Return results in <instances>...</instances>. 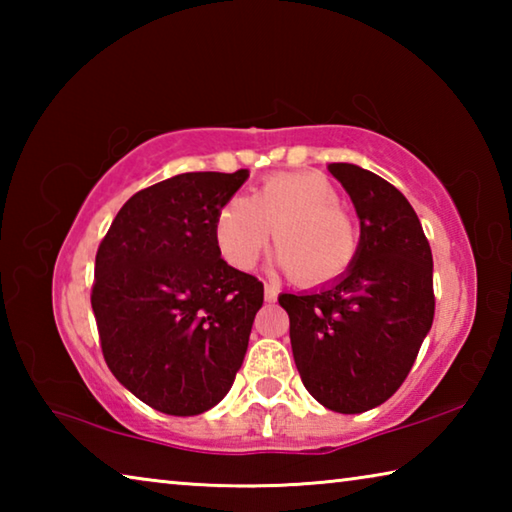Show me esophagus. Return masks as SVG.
<instances>
[{
    "mask_svg": "<svg viewBox=\"0 0 512 512\" xmlns=\"http://www.w3.org/2000/svg\"><path fill=\"white\" fill-rule=\"evenodd\" d=\"M277 293H280V287H277V284H273V282H266L264 284V298L268 302H275L277 300Z\"/></svg>",
    "mask_w": 512,
    "mask_h": 512,
    "instance_id": "1",
    "label": "esophagus"
}]
</instances>
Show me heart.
Returning a JSON list of instances; mask_svg holds the SVG:
<instances>
[{
  "label": "heart",
  "instance_id": "obj_1",
  "mask_svg": "<svg viewBox=\"0 0 512 512\" xmlns=\"http://www.w3.org/2000/svg\"><path fill=\"white\" fill-rule=\"evenodd\" d=\"M273 232L277 264L302 287L336 282L359 255L357 225L320 171L273 173L253 198L232 196L214 219L216 248L235 268L255 266Z\"/></svg>",
  "mask_w": 512,
  "mask_h": 512
}]
</instances>
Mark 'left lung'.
<instances>
[{"instance_id":"obj_1","label":"left lung","mask_w":512,"mask_h":512,"mask_svg":"<svg viewBox=\"0 0 512 512\" xmlns=\"http://www.w3.org/2000/svg\"><path fill=\"white\" fill-rule=\"evenodd\" d=\"M329 173L361 223L348 273L311 293H282L302 384L336 413L384 404L411 372L433 323V257L418 214L400 189L357 164Z\"/></svg>"}]
</instances>
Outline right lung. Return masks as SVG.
Returning a JSON list of instances; mask_svg holds the SVG:
<instances>
[{
    "label": "right lung",
    "instance_id": "add662e5",
    "mask_svg": "<svg viewBox=\"0 0 512 512\" xmlns=\"http://www.w3.org/2000/svg\"><path fill=\"white\" fill-rule=\"evenodd\" d=\"M246 178L194 171L146 187L99 244L90 300L103 359L155 411L212 409L244 363L264 284L223 262L214 219Z\"/></svg>",
    "mask_w": 512,
    "mask_h": 512
}]
</instances>
